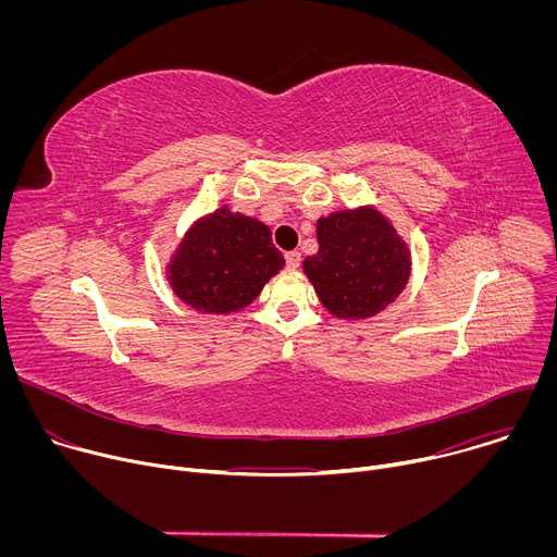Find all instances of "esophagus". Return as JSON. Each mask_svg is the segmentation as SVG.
Masks as SVG:
<instances>
[{"label": "esophagus", "mask_w": 557, "mask_h": 557, "mask_svg": "<svg viewBox=\"0 0 557 557\" xmlns=\"http://www.w3.org/2000/svg\"><path fill=\"white\" fill-rule=\"evenodd\" d=\"M284 260H286V269H297L299 262H301V256H299L297 251H288V253L284 256Z\"/></svg>", "instance_id": "1"}]
</instances>
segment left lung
<instances>
[{"mask_svg":"<svg viewBox=\"0 0 557 557\" xmlns=\"http://www.w3.org/2000/svg\"><path fill=\"white\" fill-rule=\"evenodd\" d=\"M320 251L304 260L317 297L344 320H366L399 297L410 280V251L372 207L317 220Z\"/></svg>","mask_w":557,"mask_h":557,"instance_id":"8db88e82","label":"left lung"}]
</instances>
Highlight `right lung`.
<instances>
[{"label": "right lung", "instance_id": "obj_1", "mask_svg": "<svg viewBox=\"0 0 557 557\" xmlns=\"http://www.w3.org/2000/svg\"><path fill=\"white\" fill-rule=\"evenodd\" d=\"M282 267L269 226L222 207L185 233L168 273L185 304L224 314L249 306Z\"/></svg>", "mask_w": 557, "mask_h": 557}]
</instances>
